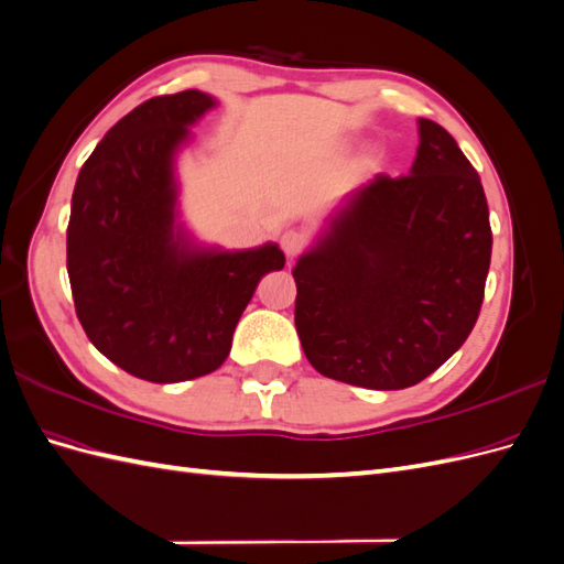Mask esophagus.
<instances>
[{"label":"esophagus","mask_w":564,"mask_h":564,"mask_svg":"<svg viewBox=\"0 0 564 564\" xmlns=\"http://www.w3.org/2000/svg\"><path fill=\"white\" fill-rule=\"evenodd\" d=\"M280 247L282 251L289 256V259H294V256H299L305 247V237L299 232V230H286L282 232L280 237Z\"/></svg>","instance_id":"obj_1"}]
</instances>
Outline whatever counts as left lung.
<instances>
[{"instance_id":"8db88e82","label":"left lung","mask_w":564,"mask_h":564,"mask_svg":"<svg viewBox=\"0 0 564 564\" xmlns=\"http://www.w3.org/2000/svg\"><path fill=\"white\" fill-rule=\"evenodd\" d=\"M412 172L352 191L296 261V332L327 379L371 390L416 386L464 346L491 259L480 176L431 119Z\"/></svg>"}]
</instances>
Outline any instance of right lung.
Returning a JSON list of instances; mask_svg holds the SVG:
<instances>
[{"label":"right lung","mask_w":564,"mask_h":564,"mask_svg":"<svg viewBox=\"0 0 564 564\" xmlns=\"http://www.w3.org/2000/svg\"><path fill=\"white\" fill-rule=\"evenodd\" d=\"M216 100L155 96L84 162L67 224V275L91 344L131 377L178 383L226 362L256 286L284 268L278 245L204 249L176 224L174 155Z\"/></svg>","instance_id":"right-lung-1"}]
</instances>
